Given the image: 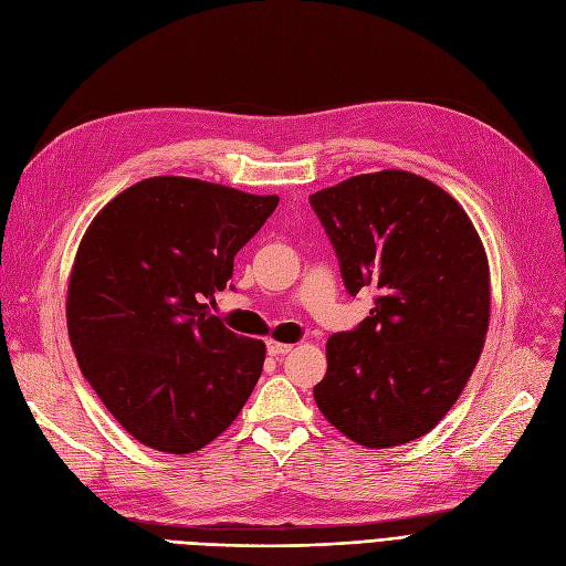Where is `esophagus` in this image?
<instances>
[{"label": "esophagus", "instance_id": "obj_1", "mask_svg": "<svg viewBox=\"0 0 566 566\" xmlns=\"http://www.w3.org/2000/svg\"><path fill=\"white\" fill-rule=\"evenodd\" d=\"M292 346L290 344H281V342H266V354L269 356H283L290 354Z\"/></svg>", "mask_w": 566, "mask_h": 566}]
</instances>
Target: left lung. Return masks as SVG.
I'll list each match as a JSON object with an SVG mask.
<instances>
[{"label":"left lung","mask_w":566,"mask_h":566,"mask_svg":"<svg viewBox=\"0 0 566 566\" xmlns=\"http://www.w3.org/2000/svg\"><path fill=\"white\" fill-rule=\"evenodd\" d=\"M337 252L350 297L369 316L327 339L316 405L365 447L431 431L471 379L490 327V264L465 210L407 170L348 178L308 197Z\"/></svg>","instance_id":"1"}]
</instances>
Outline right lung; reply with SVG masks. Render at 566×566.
Returning <instances> with one entry per match:
<instances>
[{"instance_id":"1","label":"right lung","mask_w":566,"mask_h":566,"mask_svg":"<svg viewBox=\"0 0 566 566\" xmlns=\"http://www.w3.org/2000/svg\"><path fill=\"white\" fill-rule=\"evenodd\" d=\"M276 206L161 175L124 189L88 224L67 287L70 342L109 415L151 450H201L255 388L264 342L231 333L208 302Z\"/></svg>"}]
</instances>
